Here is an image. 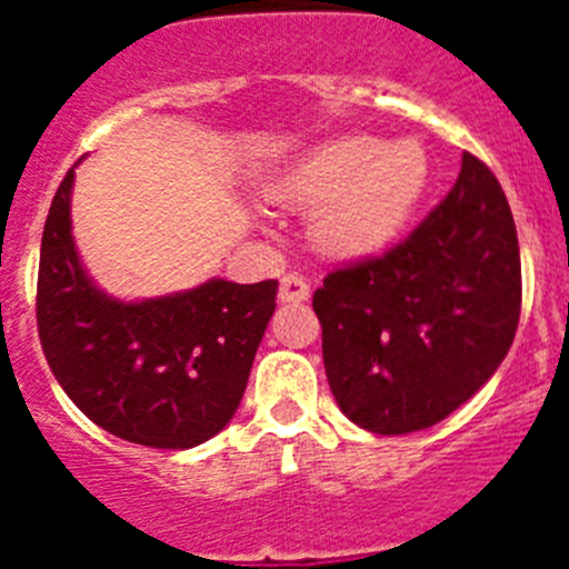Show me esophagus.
Returning <instances> with one entry per match:
<instances>
[{"label":"esophagus","mask_w":569,"mask_h":569,"mask_svg":"<svg viewBox=\"0 0 569 569\" xmlns=\"http://www.w3.org/2000/svg\"><path fill=\"white\" fill-rule=\"evenodd\" d=\"M310 296L308 279L301 273H288L279 284V299L281 301H305Z\"/></svg>","instance_id":"esophagus-1"}]
</instances>
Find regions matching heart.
I'll use <instances>...</instances> for the list:
<instances>
[{"instance_id":"heart-1","label":"heart","mask_w":569,"mask_h":569,"mask_svg":"<svg viewBox=\"0 0 569 569\" xmlns=\"http://www.w3.org/2000/svg\"><path fill=\"white\" fill-rule=\"evenodd\" d=\"M427 184L430 156L419 139L345 136L284 170L273 196L290 208H321L316 236L330 253L370 256L405 230Z\"/></svg>"}]
</instances>
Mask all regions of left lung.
<instances>
[{
  "label": "left lung",
  "mask_w": 569,
  "mask_h": 569,
  "mask_svg": "<svg viewBox=\"0 0 569 569\" xmlns=\"http://www.w3.org/2000/svg\"><path fill=\"white\" fill-rule=\"evenodd\" d=\"M313 310L330 390L353 425L401 436L447 419L499 370L519 328V236L499 179L461 156L425 222L330 270Z\"/></svg>",
  "instance_id": "1"
}]
</instances>
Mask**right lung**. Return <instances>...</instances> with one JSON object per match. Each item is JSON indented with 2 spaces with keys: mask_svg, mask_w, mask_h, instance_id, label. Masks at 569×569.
Returning a JSON list of instances; mask_svg holds the SVG:
<instances>
[{
  "mask_svg": "<svg viewBox=\"0 0 569 569\" xmlns=\"http://www.w3.org/2000/svg\"><path fill=\"white\" fill-rule=\"evenodd\" d=\"M70 188L73 168L50 202L39 256L37 325L50 370L119 439L162 450L213 439L244 396L279 281L210 279L162 299H110L79 261Z\"/></svg>",
  "mask_w": 569,
  "mask_h": 569,
  "instance_id": "obj_1",
  "label": "right lung"
}]
</instances>
